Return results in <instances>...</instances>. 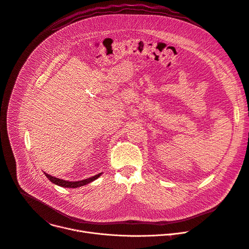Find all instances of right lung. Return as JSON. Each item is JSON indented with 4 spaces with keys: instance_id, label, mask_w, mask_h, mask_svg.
I'll list each match as a JSON object with an SVG mask.
<instances>
[{
    "instance_id": "1",
    "label": "right lung",
    "mask_w": 249,
    "mask_h": 249,
    "mask_svg": "<svg viewBox=\"0 0 249 249\" xmlns=\"http://www.w3.org/2000/svg\"><path fill=\"white\" fill-rule=\"evenodd\" d=\"M45 173V172H44ZM45 175L47 176V178L53 182V183L59 185V186H62V187H67V188H77V187H80V186H83V185H86L88 183H90V182L94 181L95 179H97L99 176L101 175V173H99L93 177H90V178H87V179H84V180H81V181H66V180H63V179H59V178H56L54 176H51L49 175L47 173H45Z\"/></svg>"
}]
</instances>
